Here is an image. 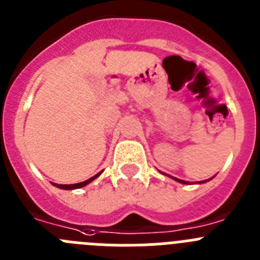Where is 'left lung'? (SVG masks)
I'll return each instance as SVG.
<instances>
[{"label": "left lung", "mask_w": 260, "mask_h": 260, "mask_svg": "<svg viewBox=\"0 0 260 260\" xmlns=\"http://www.w3.org/2000/svg\"><path fill=\"white\" fill-rule=\"evenodd\" d=\"M163 174V172H162ZM163 175H166V174H163ZM168 177H171V179H174L175 181H177V182H180V184H190V182L189 181H185V180H180V179H177V177H174V176H170V175H167ZM212 179V177H211ZM211 179H209V180H203V181H198V184H203V182H207V181H210V180Z\"/></svg>", "instance_id": "1"}]
</instances>
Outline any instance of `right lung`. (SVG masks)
<instances>
[{
  "mask_svg": "<svg viewBox=\"0 0 260 260\" xmlns=\"http://www.w3.org/2000/svg\"><path fill=\"white\" fill-rule=\"evenodd\" d=\"M101 174H102V171L100 172V174H97V175H94L93 177H90V179L85 180V181H83V182H78V184H69V185H67V184H54V182H51V184L59 189H64V190H72V189H79V188H83V186L88 185L89 182H92L93 180L97 179V177L100 176Z\"/></svg>",
  "mask_w": 260,
  "mask_h": 260,
  "instance_id": "obj_1",
  "label": "right lung"
}]
</instances>
